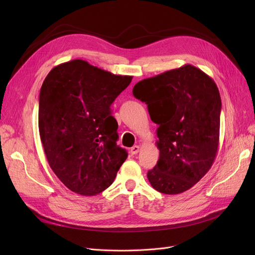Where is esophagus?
I'll return each mask as SVG.
<instances>
[{"instance_id":"1","label":"esophagus","mask_w":255,"mask_h":255,"mask_svg":"<svg viewBox=\"0 0 255 255\" xmlns=\"http://www.w3.org/2000/svg\"><path fill=\"white\" fill-rule=\"evenodd\" d=\"M139 152V146L138 145H133L132 148L130 149V154L131 155H135Z\"/></svg>"}]
</instances>
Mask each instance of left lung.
Here are the masks:
<instances>
[{"label": "left lung", "instance_id": "1", "mask_svg": "<svg viewBox=\"0 0 255 255\" xmlns=\"http://www.w3.org/2000/svg\"><path fill=\"white\" fill-rule=\"evenodd\" d=\"M132 92L158 124L159 159L148 171L150 184L164 194L190 189L212 167L218 151L221 98L215 82L186 64L140 80Z\"/></svg>", "mask_w": 255, "mask_h": 255}]
</instances>
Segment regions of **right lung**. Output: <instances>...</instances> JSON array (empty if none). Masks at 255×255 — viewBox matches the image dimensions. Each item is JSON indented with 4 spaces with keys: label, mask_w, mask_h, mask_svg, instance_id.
Here are the masks:
<instances>
[{
    "label": "right lung",
    "mask_w": 255,
    "mask_h": 255,
    "mask_svg": "<svg viewBox=\"0 0 255 255\" xmlns=\"http://www.w3.org/2000/svg\"><path fill=\"white\" fill-rule=\"evenodd\" d=\"M84 60L50 70L40 90L38 125L48 164L71 191L94 196L113 184L127 158L117 145L111 105L131 83Z\"/></svg>",
    "instance_id": "add662e5"
}]
</instances>
